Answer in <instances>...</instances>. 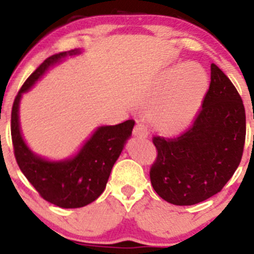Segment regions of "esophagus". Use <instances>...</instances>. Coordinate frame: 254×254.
I'll list each match as a JSON object with an SVG mask.
<instances>
[{
  "label": "esophagus",
  "instance_id": "obj_1",
  "mask_svg": "<svg viewBox=\"0 0 254 254\" xmlns=\"http://www.w3.org/2000/svg\"><path fill=\"white\" fill-rule=\"evenodd\" d=\"M132 135L137 139H143V137H147L148 131H147V127L146 125H143L142 123H139L137 125H135L134 130H132Z\"/></svg>",
  "mask_w": 254,
  "mask_h": 254
}]
</instances>
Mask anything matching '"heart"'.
Wrapping results in <instances>:
<instances>
[{"label": "heart", "mask_w": 254, "mask_h": 254, "mask_svg": "<svg viewBox=\"0 0 254 254\" xmlns=\"http://www.w3.org/2000/svg\"><path fill=\"white\" fill-rule=\"evenodd\" d=\"M207 86V75L198 64H178L162 73L153 88L151 104H160L153 123L165 132H177L190 124Z\"/></svg>", "instance_id": "1"}]
</instances>
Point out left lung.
Returning a JSON list of instances; mask_svg holds the SVG:
<instances>
[{"mask_svg": "<svg viewBox=\"0 0 254 254\" xmlns=\"http://www.w3.org/2000/svg\"><path fill=\"white\" fill-rule=\"evenodd\" d=\"M246 139L242 99L211 64V82L193 127L175 139L153 137L157 160L150 172L156 193L175 205H194L219 193L241 162Z\"/></svg>", "mask_w": 254, "mask_h": 254, "instance_id": "obj_1", "label": "left lung"}]
</instances>
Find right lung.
Wrapping results in <instances>:
<instances>
[{"instance_id": "obj_1", "label": "right lung", "mask_w": 254, "mask_h": 254, "mask_svg": "<svg viewBox=\"0 0 254 254\" xmlns=\"http://www.w3.org/2000/svg\"><path fill=\"white\" fill-rule=\"evenodd\" d=\"M73 49L48 58L18 92L11 117V134L18 166L40 195L56 206L75 209L91 204L104 191L112 168L131 136L134 120L118 125H101L78 148L63 160H49L35 153L23 137L19 106L23 94L34 87L54 66L82 54Z\"/></svg>"}]
</instances>
